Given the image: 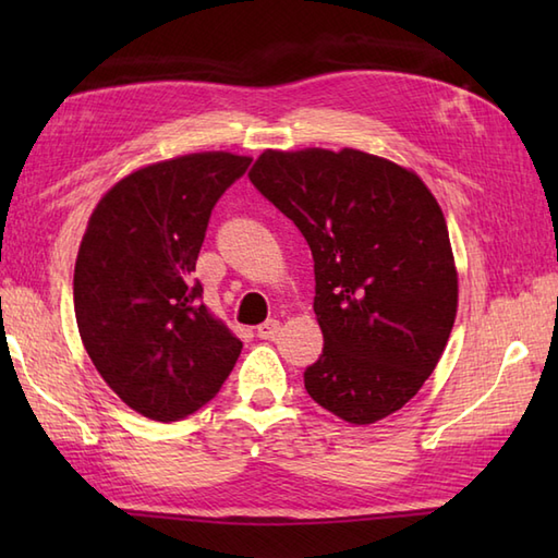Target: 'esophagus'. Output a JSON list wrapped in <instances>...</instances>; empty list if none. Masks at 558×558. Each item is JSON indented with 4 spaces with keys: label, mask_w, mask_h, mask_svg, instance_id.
Returning a JSON list of instances; mask_svg holds the SVG:
<instances>
[{
    "label": "esophagus",
    "mask_w": 558,
    "mask_h": 558,
    "mask_svg": "<svg viewBox=\"0 0 558 558\" xmlns=\"http://www.w3.org/2000/svg\"><path fill=\"white\" fill-rule=\"evenodd\" d=\"M278 333H280V322H276V318H268V322H264L256 328V336L260 340H276Z\"/></svg>",
    "instance_id": "esophagus-1"
}]
</instances>
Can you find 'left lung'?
I'll return each instance as SVG.
<instances>
[{"mask_svg":"<svg viewBox=\"0 0 558 558\" xmlns=\"http://www.w3.org/2000/svg\"><path fill=\"white\" fill-rule=\"evenodd\" d=\"M248 180L314 256L324 354L304 372L318 405L374 424L417 396L458 312L444 210L417 172L357 148H266Z\"/></svg>","mask_w":558,"mask_h":558,"instance_id":"obj_1","label":"left lung"}]
</instances>
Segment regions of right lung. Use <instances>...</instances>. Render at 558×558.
Segmentation results:
<instances>
[{
	"label": "right lung",
	"mask_w": 558,
	"mask_h": 558,
	"mask_svg": "<svg viewBox=\"0 0 558 558\" xmlns=\"http://www.w3.org/2000/svg\"><path fill=\"white\" fill-rule=\"evenodd\" d=\"M248 156L204 150L150 162L98 201L74 268L88 357L129 408L174 422L216 398L242 340L192 282L210 210Z\"/></svg>",
	"instance_id": "obj_1"
}]
</instances>
